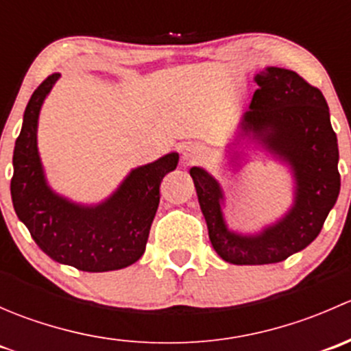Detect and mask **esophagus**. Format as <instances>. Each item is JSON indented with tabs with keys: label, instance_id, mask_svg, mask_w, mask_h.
Masks as SVG:
<instances>
[{
	"label": "esophagus",
	"instance_id": "34e87169",
	"mask_svg": "<svg viewBox=\"0 0 351 351\" xmlns=\"http://www.w3.org/2000/svg\"><path fill=\"white\" fill-rule=\"evenodd\" d=\"M183 159L186 162H197L200 159V149L197 146H186L183 149Z\"/></svg>",
	"mask_w": 351,
	"mask_h": 351
}]
</instances>
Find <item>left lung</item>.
I'll return each instance as SVG.
<instances>
[{
	"instance_id": "obj_1",
	"label": "left lung",
	"mask_w": 351,
	"mask_h": 351,
	"mask_svg": "<svg viewBox=\"0 0 351 351\" xmlns=\"http://www.w3.org/2000/svg\"><path fill=\"white\" fill-rule=\"evenodd\" d=\"M254 81L260 88L243 117L239 139L261 141L292 166L295 204L261 234H234L222 221L219 183L202 168L190 169L212 246L232 265L278 263L309 246L323 229L341 185L338 141L319 88L282 67H267Z\"/></svg>"
}]
</instances>
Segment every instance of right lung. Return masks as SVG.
Masks as SVG:
<instances>
[{
    "mask_svg": "<svg viewBox=\"0 0 351 351\" xmlns=\"http://www.w3.org/2000/svg\"><path fill=\"white\" fill-rule=\"evenodd\" d=\"M59 73L45 77L32 95L13 151L12 200L32 239L58 263L81 271L120 270L146 250L159 205L162 178L178 165V154L134 169L120 189L97 207H81L47 186L37 151V120Z\"/></svg>",
    "mask_w": 351,
    "mask_h": 351,
    "instance_id": "1",
    "label": "right lung"
}]
</instances>
